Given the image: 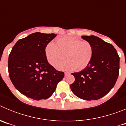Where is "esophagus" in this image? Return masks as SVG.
<instances>
[{
  "label": "esophagus",
  "instance_id": "34e87169",
  "mask_svg": "<svg viewBox=\"0 0 126 126\" xmlns=\"http://www.w3.org/2000/svg\"><path fill=\"white\" fill-rule=\"evenodd\" d=\"M64 74H65V76H66L69 74V73H68V72H65V73H64Z\"/></svg>",
  "mask_w": 126,
  "mask_h": 126
}]
</instances>
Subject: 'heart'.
<instances>
[{
	"label": "heart",
	"instance_id": "b5f03b06",
	"mask_svg": "<svg viewBox=\"0 0 126 126\" xmlns=\"http://www.w3.org/2000/svg\"><path fill=\"white\" fill-rule=\"evenodd\" d=\"M94 48L91 43L71 36L57 38L55 43H48L45 48V55L49 64L53 67L60 65L62 69L79 71L85 69L93 59Z\"/></svg>",
	"mask_w": 126,
	"mask_h": 126
}]
</instances>
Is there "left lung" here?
<instances>
[{
  "instance_id": "obj_1",
  "label": "left lung",
  "mask_w": 126,
  "mask_h": 126,
  "mask_svg": "<svg viewBox=\"0 0 126 126\" xmlns=\"http://www.w3.org/2000/svg\"><path fill=\"white\" fill-rule=\"evenodd\" d=\"M92 44L93 59L85 69L73 73L75 81L71 89L76 96L86 100H96L106 95L116 83L120 58L110 43L94 35L82 36Z\"/></svg>"
}]
</instances>
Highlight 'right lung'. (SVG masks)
Masks as SVG:
<instances>
[{
  "mask_svg": "<svg viewBox=\"0 0 126 126\" xmlns=\"http://www.w3.org/2000/svg\"><path fill=\"white\" fill-rule=\"evenodd\" d=\"M56 36L54 33H32L16 43L9 55L10 79L15 88L36 100L47 99L55 92L64 73L48 62L45 48Z\"/></svg>",
  "mask_w": 126,
  "mask_h": 126,
  "instance_id": "1",
  "label": "right lung"
}]
</instances>
